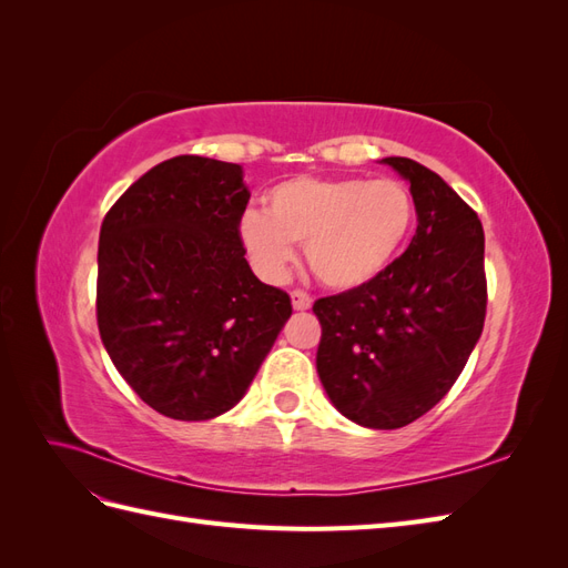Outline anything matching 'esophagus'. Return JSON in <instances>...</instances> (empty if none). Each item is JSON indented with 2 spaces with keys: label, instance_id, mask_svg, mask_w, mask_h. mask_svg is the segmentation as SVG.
<instances>
[{
  "label": "esophagus",
  "instance_id": "obj_1",
  "mask_svg": "<svg viewBox=\"0 0 568 568\" xmlns=\"http://www.w3.org/2000/svg\"><path fill=\"white\" fill-rule=\"evenodd\" d=\"M291 305H294V311H311L313 298L307 296L305 291H294V294H291Z\"/></svg>",
  "mask_w": 568,
  "mask_h": 568
}]
</instances>
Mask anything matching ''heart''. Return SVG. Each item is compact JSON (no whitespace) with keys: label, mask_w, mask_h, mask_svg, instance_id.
<instances>
[{"label":"heart","mask_w":568,"mask_h":568,"mask_svg":"<svg viewBox=\"0 0 568 568\" xmlns=\"http://www.w3.org/2000/svg\"><path fill=\"white\" fill-rule=\"evenodd\" d=\"M267 211L248 209L236 222L239 246L267 282H284L296 246L315 277L334 291L376 282L398 261L415 230L417 209L398 180L291 178L265 194Z\"/></svg>","instance_id":"1"}]
</instances>
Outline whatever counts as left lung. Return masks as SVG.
Masks as SVG:
<instances>
[{
    "mask_svg": "<svg viewBox=\"0 0 568 568\" xmlns=\"http://www.w3.org/2000/svg\"><path fill=\"white\" fill-rule=\"evenodd\" d=\"M382 163L409 184L417 234L379 280L313 305L317 374L346 419L400 428L453 388L484 332V227L434 170L403 156Z\"/></svg>",
    "mask_w": 568,
    "mask_h": 568,
    "instance_id": "left-lung-1",
    "label": "left lung"
}]
</instances>
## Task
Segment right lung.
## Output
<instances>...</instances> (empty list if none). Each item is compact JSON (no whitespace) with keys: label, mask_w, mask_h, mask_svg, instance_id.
<instances>
[{"label":"right lung","mask_w":568,"mask_h":568,"mask_svg":"<svg viewBox=\"0 0 568 568\" xmlns=\"http://www.w3.org/2000/svg\"><path fill=\"white\" fill-rule=\"evenodd\" d=\"M244 170L203 156L153 165L101 222L97 322L120 376L161 415L205 422L244 398L291 317L239 246Z\"/></svg>","instance_id":"obj_1"}]
</instances>
